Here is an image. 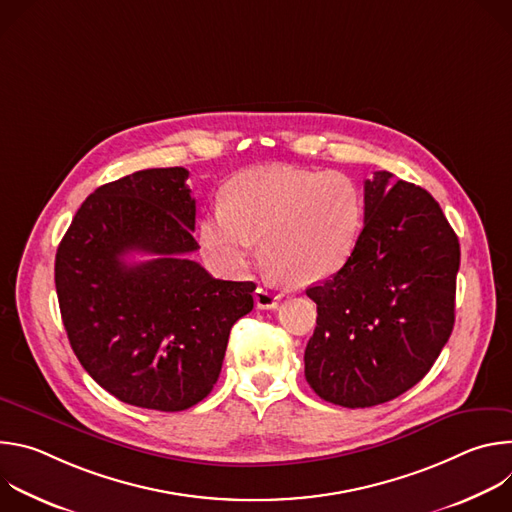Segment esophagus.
Instances as JSON below:
<instances>
[{
    "label": "esophagus",
    "instance_id": "1",
    "mask_svg": "<svg viewBox=\"0 0 512 512\" xmlns=\"http://www.w3.org/2000/svg\"><path fill=\"white\" fill-rule=\"evenodd\" d=\"M279 300H281V296L277 294V291H275L273 287H269V285H259V287L255 289V306L261 308V310H273V308H277Z\"/></svg>",
    "mask_w": 512,
    "mask_h": 512
}]
</instances>
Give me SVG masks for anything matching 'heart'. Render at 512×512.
Returning <instances> with one entry per match:
<instances>
[{"mask_svg": "<svg viewBox=\"0 0 512 512\" xmlns=\"http://www.w3.org/2000/svg\"><path fill=\"white\" fill-rule=\"evenodd\" d=\"M364 221L360 186L342 172L269 166L243 172L200 223L204 251L245 271L263 241L265 261L289 283L312 285L352 257Z\"/></svg>", "mask_w": 512, "mask_h": 512, "instance_id": "obj_1", "label": "heart"}]
</instances>
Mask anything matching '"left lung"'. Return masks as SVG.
<instances>
[{
	"label": "left lung",
	"mask_w": 512,
	"mask_h": 512,
	"mask_svg": "<svg viewBox=\"0 0 512 512\" xmlns=\"http://www.w3.org/2000/svg\"><path fill=\"white\" fill-rule=\"evenodd\" d=\"M391 172L364 182V227L348 263L306 294L318 306L306 381L358 409L417 385L454 330L460 243L433 196Z\"/></svg>",
	"instance_id": "8db88e82"
}]
</instances>
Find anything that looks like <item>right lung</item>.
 Returning a JSON list of instances; mask_svg holds the SVG:
<instances>
[{
    "instance_id": "add662e5",
    "label": "right lung",
    "mask_w": 512,
    "mask_h": 512,
    "mask_svg": "<svg viewBox=\"0 0 512 512\" xmlns=\"http://www.w3.org/2000/svg\"><path fill=\"white\" fill-rule=\"evenodd\" d=\"M188 170L152 168L97 188L62 237L54 281L64 330L85 371L119 401L184 411L221 375L253 281L214 279L188 255L196 202ZM129 252L155 259L127 264Z\"/></svg>"
}]
</instances>
